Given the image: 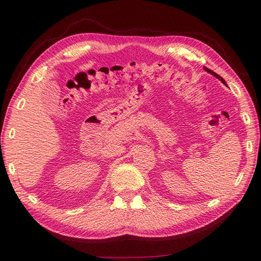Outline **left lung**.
<instances>
[{
    "label": "left lung",
    "instance_id": "8db88e82",
    "mask_svg": "<svg viewBox=\"0 0 261 261\" xmlns=\"http://www.w3.org/2000/svg\"><path fill=\"white\" fill-rule=\"evenodd\" d=\"M204 70H205V71H207V72H209V73H210V74H213V75H215V76H216L217 79H219V80H220V81H221V82H222L223 84H225V86H227V83H226V81H225V80H223V79H222V77H221L220 75H218V74L216 73V72H214V71H211V70H209L208 68H205V66H204Z\"/></svg>",
    "mask_w": 261,
    "mask_h": 261
}]
</instances>
